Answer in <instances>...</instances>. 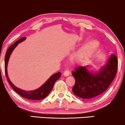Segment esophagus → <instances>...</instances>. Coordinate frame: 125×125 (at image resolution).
<instances>
[{
  "label": "esophagus",
  "instance_id": "esophagus-1",
  "mask_svg": "<svg viewBox=\"0 0 125 125\" xmlns=\"http://www.w3.org/2000/svg\"><path fill=\"white\" fill-rule=\"evenodd\" d=\"M69 74H70V72L68 70H66V71H65L63 72V75L64 76H67L69 75Z\"/></svg>",
  "mask_w": 125,
  "mask_h": 125
}]
</instances>
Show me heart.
<instances>
[{
  "mask_svg": "<svg viewBox=\"0 0 125 125\" xmlns=\"http://www.w3.org/2000/svg\"><path fill=\"white\" fill-rule=\"evenodd\" d=\"M99 46V43L96 40L92 39L87 42L72 57V60L75 61V60L89 58L97 51Z\"/></svg>",
  "mask_w": 125,
  "mask_h": 125,
  "instance_id": "obj_1",
  "label": "heart"
}]
</instances>
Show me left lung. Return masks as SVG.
Returning <instances> with one entry per match:
<instances>
[{"mask_svg": "<svg viewBox=\"0 0 125 125\" xmlns=\"http://www.w3.org/2000/svg\"><path fill=\"white\" fill-rule=\"evenodd\" d=\"M117 59L112 54L104 66L97 72H92L88 66L77 67L72 74L75 79L73 94L83 99L95 98L107 89L117 72Z\"/></svg>", "mask_w": 125, "mask_h": 125, "instance_id": "8db88e82", "label": "left lung"}]
</instances>
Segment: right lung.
I'll return each instance as SVG.
<instances>
[{
  "instance_id": "right-lung-1",
  "label": "right lung",
  "mask_w": 125,
  "mask_h": 125,
  "mask_svg": "<svg viewBox=\"0 0 125 125\" xmlns=\"http://www.w3.org/2000/svg\"><path fill=\"white\" fill-rule=\"evenodd\" d=\"M26 37H23V38L19 39L18 41L16 42L15 43L12 44V46H10L8 48V51H7L6 53L5 58V68L6 77L8 82L10 84L13 89L15 90L16 92L18 93L19 94H20L21 96L25 97L26 99H28L41 100L45 98L49 94V93L51 92V90H52L53 87L54 83H55L56 81H58L59 79L60 78L62 73L61 72H58L53 74L41 87L33 90H29V91H28V90H24L14 85L12 83V82L10 81V80L9 79V77L8 76V69H7V68H8V62L9 60L10 56L11 54H12L13 50L15 49V48L18 45L19 43L23 42L25 40H26Z\"/></svg>"
}]
</instances>
